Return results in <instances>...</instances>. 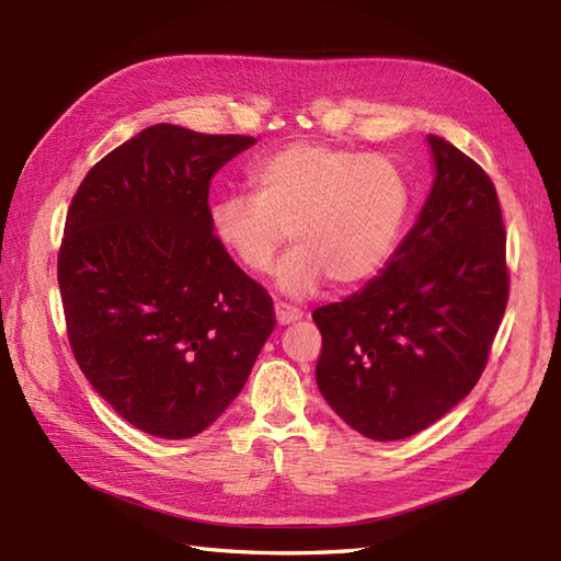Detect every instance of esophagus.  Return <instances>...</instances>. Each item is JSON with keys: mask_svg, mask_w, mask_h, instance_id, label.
Here are the masks:
<instances>
[{"mask_svg": "<svg viewBox=\"0 0 561 561\" xmlns=\"http://www.w3.org/2000/svg\"><path fill=\"white\" fill-rule=\"evenodd\" d=\"M274 313H277L279 325H289V323H296V320L304 318L301 308H296V306H291V304H284V301L274 304Z\"/></svg>", "mask_w": 561, "mask_h": 561, "instance_id": "1", "label": "esophagus"}]
</instances>
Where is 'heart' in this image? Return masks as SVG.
I'll use <instances>...</instances> for the list:
<instances>
[{
  "mask_svg": "<svg viewBox=\"0 0 561 561\" xmlns=\"http://www.w3.org/2000/svg\"><path fill=\"white\" fill-rule=\"evenodd\" d=\"M250 195L211 207L217 243L250 274H267L287 243L277 284L291 296L330 279L356 289L388 265L412 205L410 185L383 157L320 141H294L248 171Z\"/></svg>",
  "mask_w": 561,
  "mask_h": 561,
  "instance_id": "heart-1",
  "label": "heart"
}]
</instances>
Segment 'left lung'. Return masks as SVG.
<instances>
[{
  "label": "left lung",
  "mask_w": 561,
  "mask_h": 561,
  "mask_svg": "<svg viewBox=\"0 0 561 561\" xmlns=\"http://www.w3.org/2000/svg\"><path fill=\"white\" fill-rule=\"evenodd\" d=\"M436 181L378 277L320 306L316 380L328 404L374 440L420 434L478 383L508 304L506 229L478 161L428 135Z\"/></svg>",
  "instance_id": "obj_1"
}]
</instances>
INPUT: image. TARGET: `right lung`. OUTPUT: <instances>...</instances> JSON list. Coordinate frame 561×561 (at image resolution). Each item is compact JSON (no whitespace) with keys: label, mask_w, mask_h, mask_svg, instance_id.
Wrapping results in <instances>:
<instances>
[{"label":"right lung","mask_w":561,"mask_h":561,"mask_svg":"<svg viewBox=\"0 0 561 561\" xmlns=\"http://www.w3.org/2000/svg\"><path fill=\"white\" fill-rule=\"evenodd\" d=\"M253 145L151 125L71 197L57 253L69 347L99 396L151 436L217 422L277 323L272 296L211 231V175Z\"/></svg>","instance_id":"1"}]
</instances>
